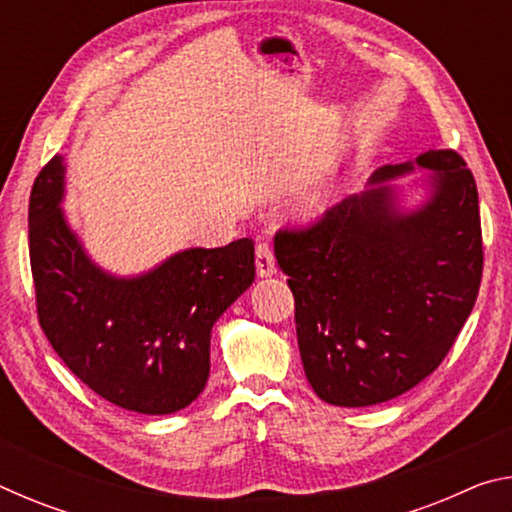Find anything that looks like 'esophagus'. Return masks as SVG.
Returning a JSON list of instances; mask_svg holds the SVG:
<instances>
[{
  "label": "esophagus",
  "mask_w": 512,
  "mask_h": 512,
  "mask_svg": "<svg viewBox=\"0 0 512 512\" xmlns=\"http://www.w3.org/2000/svg\"><path fill=\"white\" fill-rule=\"evenodd\" d=\"M255 266H257L259 277H268V275H273L277 271L273 250H271V246L266 244V241L257 244V248H255Z\"/></svg>",
  "instance_id": "34e87169"
}]
</instances>
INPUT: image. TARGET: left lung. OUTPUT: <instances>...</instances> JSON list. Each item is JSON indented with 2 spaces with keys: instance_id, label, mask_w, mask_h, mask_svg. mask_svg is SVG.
Returning a JSON list of instances; mask_svg holds the SVG:
<instances>
[{
  "instance_id": "obj_1",
  "label": "left lung",
  "mask_w": 512,
  "mask_h": 512,
  "mask_svg": "<svg viewBox=\"0 0 512 512\" xmlns=\"http://www.w3.org/2000/svg\"><path fill=\"white\" fill-rule=\"evenodd\" d=\"M433 194L400 214L393 189L350 196L275 235L296 298L307 381L334 406H370L411 391L436 370L479 296L483 239L472 171L456 151H427ZM415 164L372 173L384 183Z\"/></svg>"
}]
</instances>
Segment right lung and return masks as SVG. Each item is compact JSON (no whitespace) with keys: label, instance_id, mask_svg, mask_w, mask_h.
<instances>
[{"label":"right lung","instance_id":"right-lung-1","mask_svg":"<svg viewBox=\"0 0 512 512\" xmlns=\"http://www.w3.org/2000/svg\"><path fill=\"white\" fill-rule=\"evenodd\" d=\"M63 160L38 173L29 201V257L42 332L65 366L121 409H185L210 377L219 316L255 280L253 239L192 248L119 280L83 253L60 210Z\"/></svg>","mask_w":512,"mask_h":512}]
</instances>
